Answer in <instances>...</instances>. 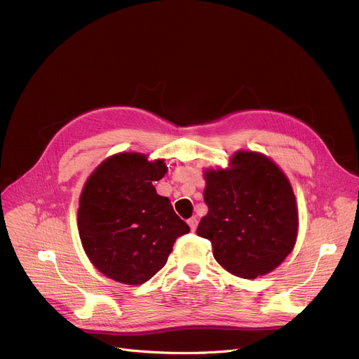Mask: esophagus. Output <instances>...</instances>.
Here are the masks:
<instances>
[{"mask_svg":"<svg viewBox=\"0 0 359 359\" xmlns=\"http://www.w3.org/2000/svg\"><path fill=\"white\" fill-rule=\"evenodd\" d=\"M188 224H189L191 231H195L196 226H198V219H196V217H191V219L188 220Z\"/></svg>","mask_w":359,"mask_h":359,"instance_id":"34e87169","label":"esophagus"}]
</instances>
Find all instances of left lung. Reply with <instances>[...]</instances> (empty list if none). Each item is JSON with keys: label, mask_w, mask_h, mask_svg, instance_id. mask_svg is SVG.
I'll use <instances>...</instances> for the list:
<instances>
[{"label": "left lung", "mask_w": 359, "mask_h": 359, "mask_svg": "<svg viewBox=\"0 0 359 359\" xmlns=\"http://www.w3.org/2000/svg\"><path fill=\"white\" fill-rule=\"evenodd\" d=\"M208 213L196 233L213 245L228 272L255 280L269 273L293 251L299 213L293 188L273 161L238 151L229 168L204 171Z\"/></svg>", "instance_id": "left-lung-1"}]
</instances>
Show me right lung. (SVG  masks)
<instances>
[{"mask_svg": "<svg viewBox=\"0 0 359 359\" xmlns=\"http://www.w3.org/2000/svg\"><path fill=\"white\" fill-rule=\"evenodd\" d=\"M165 172L164 159L121 152L106 158L84 184L79 238L90 262L114 281H149L164 268L177 238L189 232L168 198L154 188Z\"/></svg>", "mask_w": 359, "mask_h": 359, "instance_id": "obj_1", "label": "right lung"}]
</instances>
